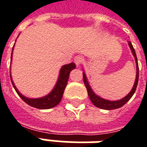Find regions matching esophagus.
Segmentation results:
<instances>
[{"instance_id":"34e87169","label":"esophagus","mask_w":147,"mask_h":147,"mask_svg":"<svg viewBox=\"0 0 147 147\" xmlns=\"http://www.w3.org/2000/svg\"><path fill=\"white\" fill-rule=\"evenodd\" d=\"M74 61H75V63L76 64V66H79L83 63L84 58L80 55H77L74 58Z\"/></svg>"}]
</instances>
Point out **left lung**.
Segmentation results:
<instances>
[{
	"label": "left lung",
	"mask_w": 147,
	"mask_h": 147,
	"mask_svg": "<svg viewBox=\"0 0 147 147\" xmlns=\"http://www.w3.org/2000/svg\"><path fill=\"white\" fill-rule=\"evenodd\" d=\"M129 45L131 50H132V53L134 54V58H135V61H136V63H137V76H136V80H135V83H134V87H133V89L131 90V92L129 93L126 97H124V98L120 99V100H118V101H108V100H105L103 98H101L100 97L97 96L96 94H94L93 92V90L91 89L90 86H89V83L87 81V79H86V76H85V74L83 73V80L84 83V85L87 89V91H88V94H89V97L91 102H93L95 107H99V108L105 109V110H113V109H117L123 107L124 104L126 103L129 99L132 98V96L134 95V94L136 91V89H137V86H138V75H139V68H138V58H137V55H136V53H135V50H134V46L132 43L129 41Z\"/></svg>",
	"instance_id": "obj_1"
}]
</instances>
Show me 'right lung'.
Returning a JSON list of instances; mask_svg holds the SVG:
<instances>
[{
    "label": "right lung",
    "instance_id": "add662e5",
    "mask_svg": "<svg viewBox=\"0 0 147 147\" xmlns=\"http://www.w3.org/2000/svg\"><path fill=\"white\" fill-rule=\"evenodd\" d=\"M11 58H12V55H11ZM75 68H76V64L74 63L64 65L60 70L59 77H58V80L55 87L53 88V91H51V93L49 94L47 96L40 98L32 99L24 97L23 95H22L18 92V89H16V87L14 86L11 77H10V79H11V82L13 84V88L16 90L17 94L19 95V97L23 99L26 103L28 104L31 107H35V108L49 109L54 107L55 106H57L60 102L61 99L63 98V95L64 89H65L66 86H67V84L70 72H71V70H73Z\"/></svg>",
    "mask_w": 147,
    "mask_h": 147
}]
</instances>
